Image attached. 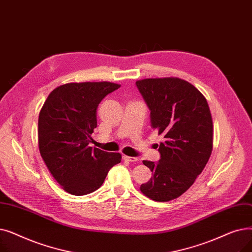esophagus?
<instances>
[{
	"label": "esophagus",
	"instance_id": "esophagus-1",
	"mask_svg": "<svg viewBox=\"0 0 252 252\" xmlns=\"http://www.w3.org/2000/svg\"><path fill=\"white\" fill-rule=\"evenodd\" d=\"M124 159H125L126 161H130V162H135V161H137V160H138L136 157H131V156H126V155H125V156H124Z\"/></svg>",
	"mask_w": 252,
	"mask_h": 252
}]
</instances>
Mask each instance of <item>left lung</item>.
Wrapping results in <instances>:
<instances>
[{"label":"left lung","mask_w":252,"mask_h":252,"mask_svg":"<svg viewBox=\"0 0 252 252\" xmlns=\"http://www.w3.org/2000/svg\"><path fill=\"white\" fill-rule=\"evenodd\" d=\"M136 85L151 111V126L164 137L159 161L143 160L152 178L140 190L158 202L173 200L192 186L213 151L208 104L193 85L178 77L145 78Z\"/></svg>","instance_id":"8db88e82"}]
</instances>
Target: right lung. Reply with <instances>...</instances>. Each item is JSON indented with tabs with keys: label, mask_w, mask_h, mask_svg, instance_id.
<instances>
[{
	"label": "right lung",
	"mask_w": 252,
	"mask_h": 252,
	"mask_svg": "<svg viewBox=\"0 0 252 252\" xmlns=\"http://www.w3.org/2000/svg\"><path fill=\"white\" fill-rule=\"evenodd\" d=\"M121 85L69 83L53 90L38 115L37 141L44 162L63 190L75 196L99 189L119 153L92 148L99 103Z\"/></svg>",
	"instance_id": "right-lung-1"
}]
</instances>
